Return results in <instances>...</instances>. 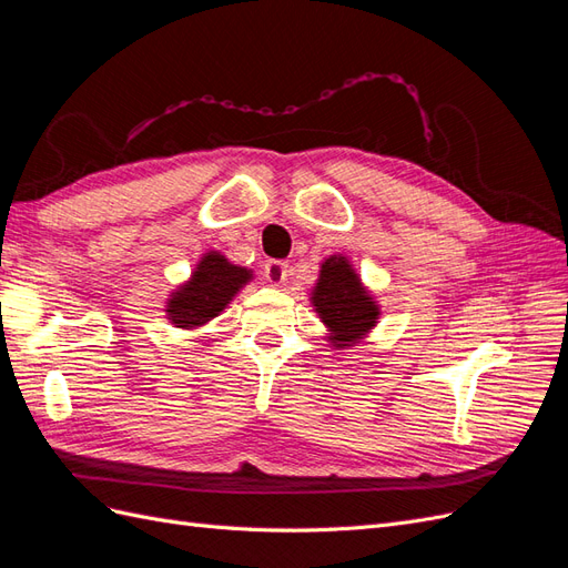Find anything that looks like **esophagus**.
I'll use <instances>...</instances> for the list:
<instances>
[{
    "label": "esophagus",
    "instance_id": "1",
    "mask_svg": "<svg viewBox=\"0 0 568 568\" xmlns=\"http://www.w3.org/2000/svg\"><path fill=\"white\" fill-rule=\"evenodd\" d=\"M265 277L270 284H282L288 277V265L282 261H267L265 263Z\"/></svg>",
    "mask_w": 568,
    "mask_h": 568
}]
</instances>
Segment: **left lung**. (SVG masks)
<instances>
[{
	"label": "left lung",
	"mask_w": 568,
	"mask_h": 568,
	"mask_svg": "<svg viewBox=\"0 0 568 568\" xmlns=\"http://www.w3.org/2000/svg\"><path fill=\"white\" fill-rule=\"evenodd\" d=\"M313 305L320 320L329 326V341L336 348L363 338L379 317V307L343 255H332L322 263Z\"/></svg>",
	"instance_id": "8db88e82"
}]
</instances>
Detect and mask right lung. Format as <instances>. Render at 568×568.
<instances>
[{
    "label": "right lung",
    "instance_id": "obj_1",
    "mask_svg": "<svg viewBox=\"0 0 568 568\" xmlns=\"http://www.w3.org/2000/svg\"><path fill=\"white\" fill-rule=\"evenodd\" d=\"M251 280V270L232 265L225 255L201 257L192 280L180 286L168 303V317L180 329H192L217 317L234 294Z\"/></svg>",
    "mask_w": 568,
    "mask_h": 568
}]
</instances>
